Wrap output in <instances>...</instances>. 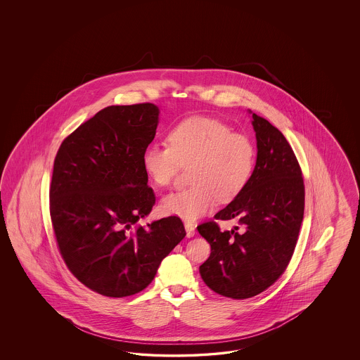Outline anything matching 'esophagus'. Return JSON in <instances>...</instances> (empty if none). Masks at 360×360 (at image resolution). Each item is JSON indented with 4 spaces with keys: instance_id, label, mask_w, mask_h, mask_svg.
<instances>
[{
    "instance_id": "obj_1",
    "label": "esophagus",
    "mask_w": 360,
    "mask_h": 360,
    "mask_svg": "<svg viewBox=\"0 0 360 360\" xmlns=\"http://www.w3.org/2000/svg\"><path fill=\"white\" fill-rule=\"evenodd\" d=\"M185 229L187 238H193L195 235V226L193 223H185Z\"/></svg>"
}]
</instances>
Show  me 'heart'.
<instances>
[{
	"instance_id": "heart-1",
	"label": "heart",
	"mask_w": 360,
	"mask_h": 360,
	"mask_svg": "<svg viewBox=\"0 0 360 360\" xmlns=\"http://www.w3.org/2000/svg\"><path fill=\"white\" fill-rule=\"evenodd\" d=\"M167 145L152 143L142 153V166L153 184L170 185L181 167L188 169L190 187L165 196L167 215L194 221L212 211L217 202L239 195L251 179L256 148L251 139L232 131L223 121L194 116L173 125Z\"/></svg>"
}]
</instances>
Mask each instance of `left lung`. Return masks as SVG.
Returning a JSON list of instances; mask_svg holds the SVG:
<instances>
[{
	"mask_svg": "<svg viewBox=\"0 0 360 360\" xmlns=\"http://www.w3.org/2000/svg\"><path fill=\"white\" fill-rule=\"evenodd\" d=\"M257 140L256 166L244 190L217 220L239 221L221 231L218 221L198 226L211 245L199 266L202 280L215 293L235 300L260 295L276 283L290 262L305 210L302 172L281 131L252 115Z\"/></svg>",
	"mask_w": 360,
	"mask_h": 360,
	"instance_id": "left-lung-1",
	"label": "left lung"
}]
</instances>
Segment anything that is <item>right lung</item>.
<instances>
[{"instance_id":"obj_1","label":"right lung","mask_w":360,"mask_h":360,"mask_svg":"<svg viewBox=\"0 0 360 360\" xmlns=\"http://www.w3.org/2000/svg\"><path fill=\"white\" fill-rule=\"evenodd\" d=\"M152 103L110 105L65 137L55 157L50 217L68 271L105 297H128L152 283L186 236L178 217L137 226L155 203L142 153L154 140Z\"/></svg>"}]
</instances>
